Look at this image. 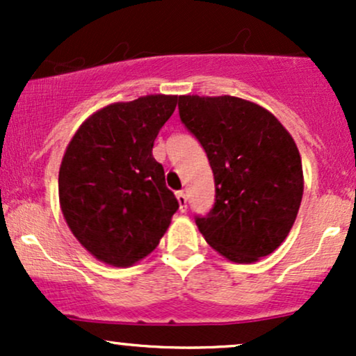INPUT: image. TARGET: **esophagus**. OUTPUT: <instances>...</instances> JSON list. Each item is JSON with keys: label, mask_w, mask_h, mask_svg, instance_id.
Masks as SVG:
<instances>
[{"label": "esophagus", "mask_w": 356, "mask_h": 356, "mask_svg": "<svg viewBox=\"0 0 356 356\" xmlns=\"http://www.w3.org/2000/svg\"><path fill=\"white\" fill-rule=\"evenodd\" d=\"M177 201H179V209H181V212H186L187 211V195L184 194V191L177 192Z\"/></svg>", "instance_id": "obj_1"}]
</instances>
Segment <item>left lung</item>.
I'll use <instances>...</instances> for the list:
<instances>
[{"instance_id": "obj_1", "label": "left lung", "mask_w": 356, "mask_h": 356, "mask_svg": "<svg viewBox=\"0 0 356 356\" xmlns=\"http://www.w3.org/2000/svg\"><path fill=\"white\" fill-rule=\"evenodd\" d=\"M179 117L214 174L216 199L195 224L211 248L254 263L286 239L303 197V167L288 130L238 97H179Z\"/></svg>"}]
</instances>
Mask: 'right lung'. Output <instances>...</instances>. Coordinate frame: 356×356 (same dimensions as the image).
<instances>
[{
	"instance_id": "obj_1",
	"label": "right lung",
	"mask_w": 356,
	"mask_h": 356,
	"mask_svg": "<svg viewBox=\"0 0 356 356\" xmlns=\"http://www.w3.org/2000/svg\"><path fill=\"white\" fill-rule=\"evenodd\" d=\"M175 105V95L112 104L87 118L67 147L61 212L81 246L104 263L132 266L150 254L179 209L152 155Z\"/></svg>"
}]
</instances>
